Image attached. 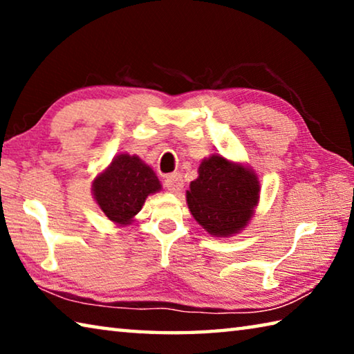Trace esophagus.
I'll return each mask as SVG.
<instances>
[{"instance_id": "34e87169", "label": "esophagus", "mask_w": 354, "mask_h": 354, "mask_svg": "<svg viewBox=\"0 0 354 354\" xmlns=\"http://www.w3.org/2000/svg\"><path fill=\"white\" fill-rule=\"evenodd\" d=\"M184 185V179L181 173H171V175L165 176V189L170 192H179Z\"/></svg>"}]
</instances>
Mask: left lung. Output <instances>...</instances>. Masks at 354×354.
Returning <instances> with one entry per match:
<instances>
[{"label":"left lung","instance_id":"left-lung-1","mask_svg":"<svg viewBox=\"0 0 354 354\" xmlns=\"http://www.w3.org/2000/svg\"><path fill=\"white\" fill-rule=\"evenodd\" d=\"M259 201V181L251 170L223 156L205 159L198 178L190 183L187 205L209 234L226 237L247 225Z\"/></svg>","mask_w":354,"mask_h":354}]
</instances>
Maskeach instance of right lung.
I'll list each match as a JSON object with an SVG mask.
<instances>
[{
    "instance_id": "obj_1",
    "label": "right lung",
    "mask_w": 354,
    "mask_h": 354,
    "mask_svg": "<svg viewBox=\"0 0 354 354\" xmlns=\"http://www.w3.org/2000/svg\"><path fill=\"white\" fill-rule=\"evenodd\" d=\"M160 190L154 171L137 156L120 154L104 173L95 178L93 195L106 217L127 225L145 203L149 194Z\"/></svg>"
}]
</instances>
